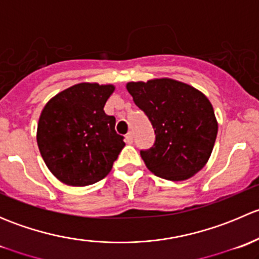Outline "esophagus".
Masks as SVG:
<instances>
[{
  "mask_svg": "<svg viewBox=\"0 0 259 259\" xmlns=\"http://www.w3.org/2000/svg\"><path fill=\"white\" fill-rule=\"evenodd\" d=\"M133 140H134V137H133V133L132 132L127 133L126 137H125V142H126L127 144H132Z\"/></svg>",
  "mask_w": 259,
  "mask_h": 259,
  "instance_id": "obj_1",
  "label": "esophagus"
}]
</instances>
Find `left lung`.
<instances>
[{
  "mask_svg": "<svg viewBox=\"0 0 259 259\" xmlns=\"http://www.w3.org/2000/svg\"><path fill=\"white\" fill-rule=\"evenodd\" d=\"M135 105L153 125L155 143L140 150L146 168L166 180L189 179L207 164L218 122L207 96L168 77L127 82Z\"/></svg>",
  "mask_w": 259,
  "mask_h": 259,
  "instance_id": "1",
  "label": "left lung"
}]
</instances>
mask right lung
<instances>
[{"label":"right lung","mask_w":259,"mask_h":259,"mask_svg":"<svg viewBox=\"0 0 259 259\" xmlns=\"http://www.w3.org/2000/svg\"><path fill=\"white\" fill-rule=\"evenodd\" d=\"M114 90V85L76 83L55 95L41 111L37 145L60 182L85 187L110 173L125 146L124 137L115 132V117L104 111Z\"/></svg>","instance_id":"add662e5"}]
</instances>
